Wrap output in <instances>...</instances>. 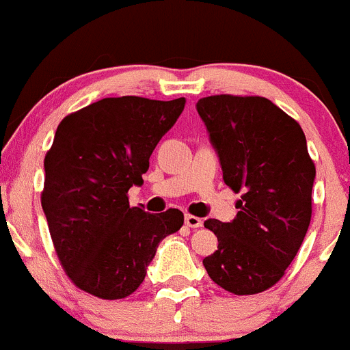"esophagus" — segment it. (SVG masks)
<instances>
[{
    "instance_id": "esophagus-1",
    "label": "esophagus",
    "mask_w": 350,
    "mask_h": 350,
    "mask_svg": "<svg viewBox=\"0 0 350 350\" xmlns=\"http://www.w3.org/2000/svg\"><path fill=\"white\" fill-rule=\"evenodd\" d=\"M185 225L191 228H199V227H202V219L198 218V216H194V215H185Z\"/></svg>"
}]
</instances>
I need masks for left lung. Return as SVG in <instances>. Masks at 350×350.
<instances>
[{
	"instance_id": "obj_1",
	"label": "left lung",
	"mask_w": 350,
	"mask_h": 350,
	"mask_svg": "<svg viewBox=\"0 0 350 350\" xmlns=\"http://www.w3.org/2000/svg\"><path fill=\"white\" fill-rule=\"evenodd\" d=\"M196 108L218 152L223 180L242 192L230 223L204 221L218 251L202 265L225 291L259 294L284 277L311 221L316 168L306 135L294 118L259 96H208Z\"/></svg>"
}]
</instances>
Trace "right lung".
<instances>
[{"mask_svg": "<svg viewBox=\"0 0 350 350\" xmlns=\"http://www.w3.org/2000/svg\"><path fill=\"white\" fill-rule=\"evenodd\" d=\"M173 101L105 98L59 122L44 158L42 211L70 280L99 299H123L144 282L159 242L184 225V213L131 208L159 139L184 111Z\"/></svg>", "mask_w": 350, "mask_h": 350, "instance_id": "add662e5", "label": "right lung"}]
</instances>
